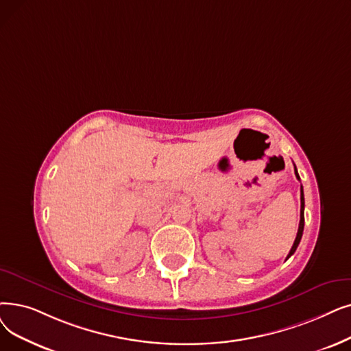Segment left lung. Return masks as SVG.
I'll return each instance as SVG.
<instances>
[{
  "instance_id": "left-lung-1",
  "label": "left lung",
  "mask_w": 351,
  "mask_h": 351,
  "mask_svg": "<svg viewBox=\"0 0 351 351\" xmlns=\"http://www.w3.org/2000/svg\"><path fill=\"white\" fill-rule=\"evenodd\" d=\"M294 172H295L297 179H300L298 172H297V167H295V166H294ZM302 231H304V192H302V186H301V209H300V225H298V232H297V237H295V241H294V243H293L291 250H289V254L287 255V260H288V258L291 256V255L295 252V250H297V247H298V243H300V241H301V237H302Z\"/></svg>"
}]
</instances>
